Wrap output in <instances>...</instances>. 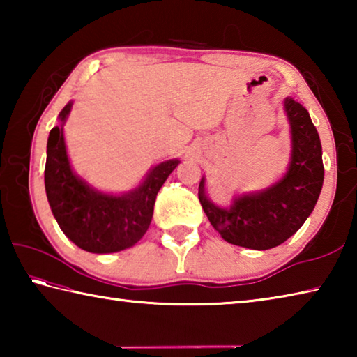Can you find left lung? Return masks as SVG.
Returning a JSON list of instances; mask_svg holds the SVG:
<instances>
[{
  "label": "left lung",
  "instance_id": "obj_1",
  "mask_svg": "<svg viewBox=\"0 0 357 357\" xmlns=\"http://www.w3.org/2000/svg\"><path fill=\"white\" fill-rule=\"evenodd\" d=\"M291 134V154L287 173L263 190L234 195L231 204L219 206L209 200L202 178L198 198L211 225L229 244L268 250L285 243L312 214L323 187L321 142L309 112L299 102L283 100Z\"/></svg>",
  "mask_w": 357,
  "mask_h": 357
}]
</instances>
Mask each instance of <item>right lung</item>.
Segmentation results:
<instances>
[{"label": "right lung", "instance_id": "obj_1", "mask_svg": "<svg viewBox=\"0 0 357 357\" xmlns=\"http://www.w3.org/2000/svg\"><path fill=\"white\" fill-rule=\"evenodd\" d=\"M72 100L59 112V124L47 142L45 192L53 217L72 243L91 253H113L135 245L153 219L157 192L179 159L151 168L140 184L124 193L98 190L78 176L70 165L64 124Z\"/></svg>", "mask_w": 357, "mask_h": 357}]
</instances>
